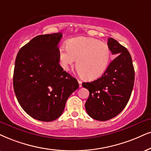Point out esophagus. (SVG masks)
<instances>
[{
	"instance_id": "obj_1",
	"label": "esophagus",
	"mask_w": 151,
	"mask_h": 151,
	"mask_svg": "<svg viewBox=\"0 0 151 151\" xmlns=\"http://www.w3.org/2000/svg\"><path fill=\"white\" fill-rule=\"evenodd\" d=\"M78 83H79V87L81 88V81H80V80H78Z\"/></svg>"
}]
</instances>
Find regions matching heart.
<instances>
[{"label": "heart", "mask_w": 151, "mask_h": 151, "mask_svg": "<svg viewBox=\"0 0 151 151\" xmlns=\"http://www.w3.org/2000/svg\"><path fill=\"white\" fill-rule=\"evenodd\" d=\"M59 61L65 70H68L77 60L79 73L88 80H94L107 69L111 51L106 44L91 37L72 38L67 42L66 49H60Z\"/></svg>", "instance_id": "b5f03b06"}]
</instances>
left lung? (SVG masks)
Instances as JSON below:
<instances>
[{
    "label": "left lung",
    "instance_id": "left-lung-1",
    "mask_svg": "<svg viewBox=\"0 0 151 151\" xmlns=\"http://www.w3.org/2000/svg\"><path fill=\"white\" fill-rule=\"evenodd\" d=\"M112 54L119 55L109 65L102 77L82 86L89 91L85 104L88 115L97 121H105L124 109L130 98L134 82V70L129 51L114 38L108 39Z\"/></svg>",
    "mask_w": 151,
    "mask_h": 151
}]
</instances>
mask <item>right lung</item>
<instances>
[{
    "instance_id": "1",
    "label": "right lung",
    "mask_w": 151,
    "mask_h": 151,
    "mask_svg": "<svg viewBox=\"0 0 151 151\" xmlns=\"http://www.w3.org/2000/svg\"><path fill=\"white\" fill-rule=\"evenodd\" d=\"M61 33L37 35L19 51L13 86L23 109L32 118L49 122L60 117L66 101L79 88L75 78L59 65Z\"/></svg>"
}]
</instances>
